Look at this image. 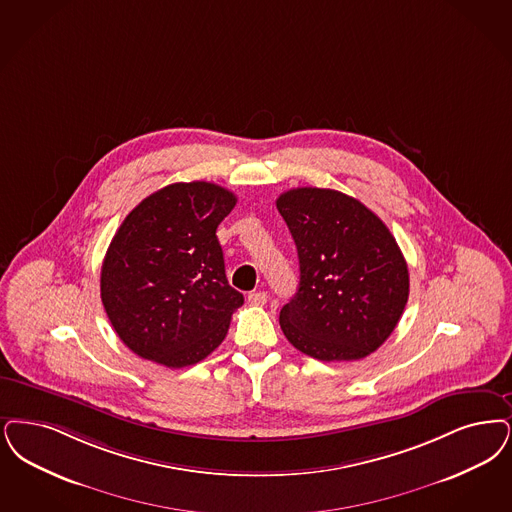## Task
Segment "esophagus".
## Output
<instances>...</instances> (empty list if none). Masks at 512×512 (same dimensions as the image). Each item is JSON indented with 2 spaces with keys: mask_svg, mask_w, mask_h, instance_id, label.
<instances>
[{
  "mask_svg": "<svg viewBox=\"0 0 512 512\" xmlns=\"http://www.w3.org/2000/svg\"><path fill=\"white\" fill-rule=\"evenodd\" d=\"M247 299H249L251 305L263 307V305H266V301H268V295H266V291H251Z\"/></svg>",
  "mask_w": 512,
  "mask_h": 512,
  "instance_id": "esophagus-1",
  "label": "esophagus"
}]
</instances>
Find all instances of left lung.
Returning a JSON list of instances; mask_svg holds the SVG:
<instances>
[{"instance_id": "8db88e82", "label": "left lung", "mask_w": 512, "mask_h": 512, "mask_svg": "<svg viewBox=\"0 0 512 512\" xmlns=\"http://www.w3.org/2000/svg\"><path fill=\"white\" fill-rule=\"evenodd\" d=\"M299 255V287L280 310L287 341L322 362L366 358L400 322L406 259L387 225L362 202L329 188L280 194Z\"/></svg>"}]
</instances>
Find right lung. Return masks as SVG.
<instances>
[{
	"label": "right lung",
	"instance_id": "add662e5",
	"mask_svg": "<svg viewBox=\"0 0 512 512\" xmlns=\"http://www.w3.org/2000/svg\"><path fill=\"white\" fill-rule=\"evenodd\" d=\"M234 205L219 184H167L123 219L104 257L101 299L137 356L184 368L223 343L232 312L244 305L226 280L217 240Z\"/></svg>",
	"mask_w": 512,
	"mask_h": 512
}]
</instances>
